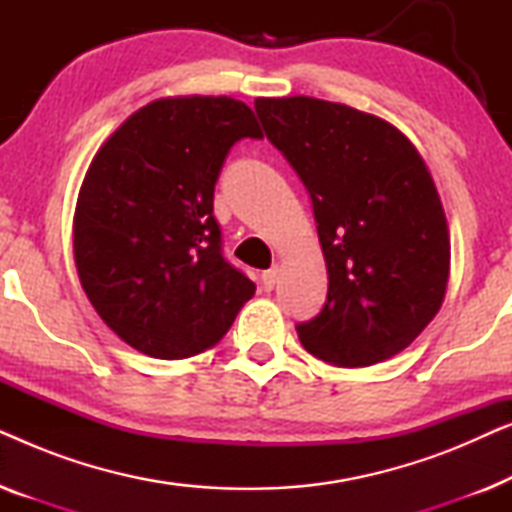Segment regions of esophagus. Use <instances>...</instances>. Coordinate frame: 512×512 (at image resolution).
Masks as SVG:
<instances>
[{
    "mask_svg": "<svg viewBox=\"0 0 512 512\" xmlns=\"http://www.w3.org/2000/svg\"><path fill=\"white\" fill-rule=\"evenodd\" d=\"M277 279H279V268H277V265H272L270 270H265L263 275H261V284H263V289H265V291H272V289H275Z\"/></svg>",
    "mask_w": 512,
    "mask_h": 512,
    "instance_id": "34e87169",
    "label": "esophagus"
}]
</instances>
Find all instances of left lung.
<instances>
[{
  "instance_id": "obj_1",
  "label": "left lung",
  "mask_w": 512,
  "mask_h": 512,
  "mask_svg": "<svg viewBox=\"0 0 512 512\" xmlns=\"http://www.w3.org/2000/svg\"><path fill=\"white\" fill-rule=\"evenodd\" d=\"M254 107L310 193L326 258V303L296 324L300 345L340 368L391 359L436 317L450 277L445 212L422 156L347 104L300 95Z\"/></svg>"
}]
</instances>
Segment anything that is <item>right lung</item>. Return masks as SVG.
I'll return each mask as SVG.
<instances>
[{"label":"right lung","instance_id":"1","mask_svg":"<svg viewBox=\"0 0 512 512\" xmlns=\"http://www.w3.org/2000/svg\"><path fill=\"white\" fill-rule=\"evenodd\" d=\"M263 139L233 97L146 104L90 163L74 214L83 291L104 324L153 359L214 347L256 284L223 258L214 186L228 151Z\"/></svg>","mask_w":512,"mask_h":512}]
</instances>
